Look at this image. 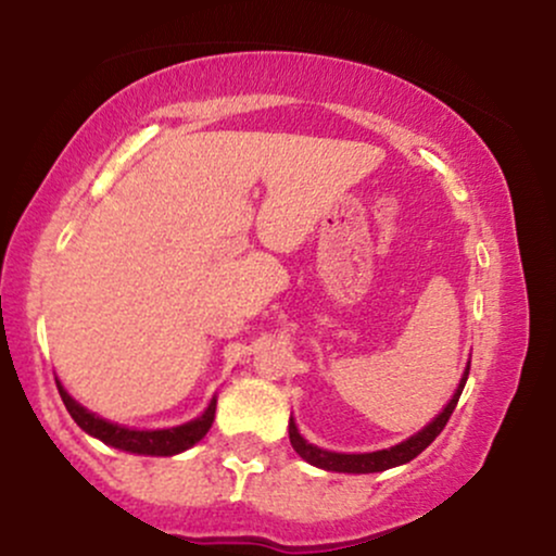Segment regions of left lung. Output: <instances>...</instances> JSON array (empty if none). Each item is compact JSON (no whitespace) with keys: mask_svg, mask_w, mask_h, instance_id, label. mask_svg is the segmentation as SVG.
I'll use <instances>...</instances> for the list:
<instances>
[{"mask_svg":"<svg viewBox=\"0 0 556 556\" xmlns=\"http://www.w3.org/2000/svg\"><path fill=\"white\" fill-rule=\"evenodd\" d=\"M468 374H470V363L465 366L460 387L455 389V394H452V400L446 402L444 410L439 413V416L433 418L431 424L426 426V429L413 433V437L405 439V442L389 446V450L363 452V455H342V452L321 450V446H314V444L305 442V439L298 433L295 420L290 418V444H292V450H295L305 463L316 465V468H324V470H334V473H381V470L397 468V465L410 463L413 457H418L420 452H424L426 446H429L433 439L442 433L446 420H450V416H452V410H455L457 400H460L465 381H468Z\"/></svg>","mask_w":556,"mask_h":556,"instance_id":"left-lung-1","label":"left lung"}]
</instances>
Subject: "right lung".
Wrapping results in <instances>:
<instances>
[{"mask_svg":"<svg viewBox=\"0 0 556 556\" xmlns=\"http://www.w3.org/2000/svg\"><path fill=\"white\" fill-rule=\"evenodd\" d=\"M56 389H60V397L65 402L67 413L73 416L75 424L80 426L83 431L91 433V437L101 439L104 444L117 446L123 452H132V455H151V457H169L177 455V452H185L188 446L201 442L206 437V431L212 429L214 413H216V397L208 402V407L203 410V416H198L190 424L175 426V429H159V431H136L125 429V426L110 424V420L99 418L96 413L86 410L80 402H75L67 394V389L56 381Z\"/></svg>","mask_w":556,"mask_h":556,"instance_id":"add662e5","label":"right lung"}]
</instances>
